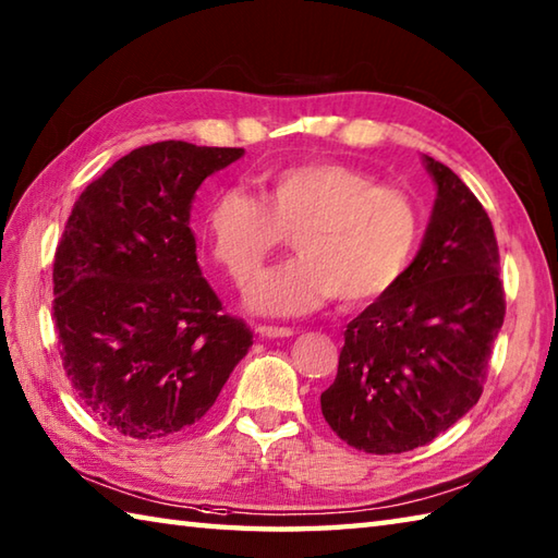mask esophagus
<instances>
[{
  "instance_id": "34e87169",
  "label": "esophagus",
  "mask_w": 558,
  "mask_h": 558,
  "mask_svg": "<svg viewBox=\"0 0 558 558\" xmlns=\"http://www.w3.org/2000/svg\"><path fill=\"white\" fill-rule=\"evenodd\" d=\"M255 330H257V335H262V338H269V340L291 338V335H293L291 328H279V325H257Z\"/></svg>"
}]
</instances>
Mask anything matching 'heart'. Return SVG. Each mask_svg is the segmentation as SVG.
I'll list each match as a JSON object with an SVG mask.
<instances>
[{
  "label": "heart",
  "instance_id": "heart-1",
  "mask_svg": "<svg viewBox=\"0 0 558 558\" xmlns=\"http://www.w3.org/2000/svg\"><path fill=\"white\" fill-rule=\"evenodd\" d=\"M301 252L257 277L252 311L301 315L338 296L362 306L391 291L423 238V214L403 189L338 160L287 165L262 177V196L233 186L206 211L216 265L238 287L287 243Z\"/></svg>",
  "mask_w": 558,
  "mask_h": 558
}]
</instances>
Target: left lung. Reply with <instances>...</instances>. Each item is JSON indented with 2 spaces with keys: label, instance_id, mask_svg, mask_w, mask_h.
<instances>
[{
  "label": "left lung",
  "instance_id": "left-lung-1",
  "mask_svg": "<svg viewBox=\"0 0 558 558\" xmlns=\"http://www.w3.org/2000/svg\"><path fill=\"white\" fill-rule=\"evenodd\" d=\"M437 202L417 257L347 325L325 423L366 454L433 442L478 403L506 291L493 223L474 192L425 155Z\"/></svg>",
  "mask_w": 558,
  "mask_h": 558
}]
</instances>
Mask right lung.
I'll use <instances>...</instances> for the list:
<instances>
[{
  "label": "right lung",
  "instance_id": "1",
  "mask_svg": "<svg viewBox=\"0 0 558 558\" xmlns=\"http://www.w3.org/2000/svg\"><path fill=\"white\" fill-rule=\"evenodd\" d=\"M243 148L184 141L116 160L72 206L52 262V325L80 403L131 439L198 423L252 344L202 277L189 208Z\"/></svg>",
  "mask_w": 558,
  "mask_h": 558
}]
</instances>
